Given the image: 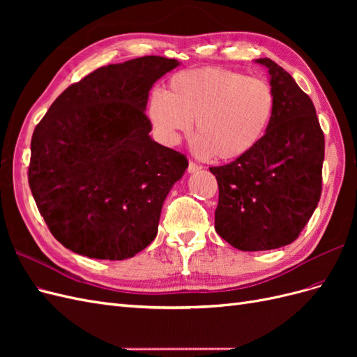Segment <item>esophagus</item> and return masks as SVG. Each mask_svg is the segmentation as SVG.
<instances>
[{
  "label": "esophagus",
  "instance_id": "esophagus-1",
  "mask_svg": "<svg viewBox=\"0 0 357 357\" xmlns=\"http://www.w3.org/2000/svg\"><path fill=\"white\" fill-rule=\"evenodd\" d=\"M201 169H202V167L197 165L195 162H189V167H188V172H189V174H195V172H198V171H201Z\"/></svg>",
  "mask_w": 357,
  "mask_h": 357
}]
</instances>
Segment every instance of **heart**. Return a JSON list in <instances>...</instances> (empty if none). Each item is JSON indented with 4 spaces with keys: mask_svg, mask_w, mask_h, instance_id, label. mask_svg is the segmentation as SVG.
<instances>
[{
    "mask_svg": "<svg viewBox=\"0 0 357 357\" xmlns=\"http://www.w3.org/2000/svg\"><path fill=\"white\" fill-rule=\"evenodd\" d=\"M274 113L271 84L218 67L176 73L165 93L155 91L147 104L149 122L160 143L178 144L193 121V152L220 160L250 153L262 142Z\"/></svg>",
    "mask_w": 357,
    "mask_h": 357,
    "instance_id": "b5f03b06",
    "label": "heart"
}]
</instances>
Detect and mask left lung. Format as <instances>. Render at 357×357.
I'll list each match as a JSON object with an SVG mask.
<instances>
[{"label": "left lung", "mask_w": 357, "mask_h": 357, "mask_svg": "<svg viewBox=\"0 0 357 357\" xmlns=\"http://www.w3.org/2000/svg\"><path fill=\"white\" fill-rule=\"evenodd\" d=\"M275 113L262 142L228 165L211 167L219 185L214 228L243 252L290 244L314 213L321 193L325 137L314 104L295 79L268 58Z\"/></svg>", "instance_id": "8db88e82"}]
</instances>
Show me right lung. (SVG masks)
I'll use <instances>...</instances> for the list:
<instances>
[{
  "instance_id": "right-lung-1",
  "label": "right lung",
  "mask_w": 357,
  "mask_h": 357,
  "mask_svg": "<svg viewBox=\"0 0 357 357\" xmlns=\"http://www.w3.org/2000/svg\"><path fill=\"white\" fill-rule=\"evenodd\" d=\"M178 66L143 56L101 67L63 91L36 126L29 188L71 252L123 261L155 240L188 159L150 137L144 112L152 86Z\"/></svg>"
}]
</instances>
